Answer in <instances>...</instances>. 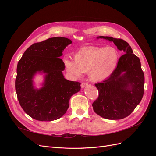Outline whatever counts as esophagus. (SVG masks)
I'll use <instances>...</instances> for the list:
<instances>
[{"label": "esophagus", "instance_id": "esophagus-1", "mask_svg": "<svg viewBox=\"0 0 156 156\" xmlns=\"http://www.w3.org/2000/svg\"><path fill=\"white\" fill-rule=\"evenodd\" d=\"M87 86H88V84H87V83H81V87L82 88H84V87H86Z\"/></svg>", "mask_w": 156, "mask_h": 156}]
</instances>
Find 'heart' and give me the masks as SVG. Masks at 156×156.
Returning a JSON list of instances; mask_svg holds the SVG:
<instances>
[{"instance_id":"heart-1","label":"heart","mask_w":156,"mask_h":156,"mask_svg":"<svg viewBox=\"0 0 156 156\" xmlns=\"http://www.w3.org/2000/svg\"><path fill=\"white\" fill-rule=\"evenodd\" d=\"M74 61L69 58L63 59L67 72L75 77H80L83 73H89L93 81H101L108 78L115 69L119 53L112 47L98 48L87 46L77 51Z\"/></svg>"}]
</instances>
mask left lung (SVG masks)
<instances>
[{"label":"left lung","instance_id":"left-lung-1","mask_svg":"<svg viewBox=\"0 0 156 156\" xmlns=\"http://www.w3.org/2000/svg\"><path fill=\"white\" fill-rule=\"evenodd\" d=\"M113 42L125 54L120 56L117 67L109 77L95 84L99 96L92 103L97 115L108 120H120L129 116L142 100L144 75L140 59L133 54L129 44L122 39L98 36Z\"/></svg>","mask_w":156,"mask_h":156}]
</instances>
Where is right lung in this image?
<instances>
[{
    "mask_svg": "<svg viewBox=\"0 0 156 156\" xmlns=\"http://www.w3.org/2000/svg\"><path fill=\"white\" fill-rule=\"evenodd\" d=\"M72 43L66 37H51L30 45L19 61L16 79L17 99L32 119L48 122L60 119L67 111L71 97L81 90V83L64 78L65 66L59 58ZM37 73L44 75L40 89L34 86Z\"/></svg>",
    "mask_w": 156,
    "mask_h": 156,
    "instance_id": "right-lung-1",
    "label": "right lung"
}]
</instances>
